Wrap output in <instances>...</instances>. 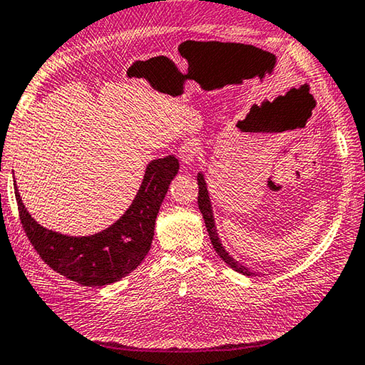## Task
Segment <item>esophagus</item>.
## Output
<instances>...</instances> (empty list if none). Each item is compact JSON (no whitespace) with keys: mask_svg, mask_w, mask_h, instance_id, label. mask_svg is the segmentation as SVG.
Segmentation results:
<instances>
[{"mask_svg":"<svg viewBox=\"0 0 365 365\" xmlns=\"http://www.w3.org/2000/svg\"><path fill=\"white\" fill-rule=\"evenodd\" d=\"M199 145L201 144H199L196 139H190V140H185L180 145V148H178V156H180V160L185 166H191V164L196 161Z\"/></svg>","mask_w":365,"mask_h":365,"instance_id":"obj_1","label":"esophagus"}]
</instances>
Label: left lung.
<instances>
[{
  "label": "left lung",
  "mask_w": 365,
  "mask_h": 365,
  "mask_svg": "<svg viewBox=\"0 0 365 365\" xmlns=\"http://www.w3.org/2000/svg\"><path fill=\"white\" fill-rule=\"evenodd\" d=\"M197 187H199L197 205H199V210H201L202 217H204V223H205V227H207V232H209V235H210V242H212L213 248H215V252L218 253L220 258L227 264V266L235 270V272L244 274V275H255V272H252V270H250L248 267L242 266L239 261H235L232 256L226 252L223 244H221V240L218 237V232H217V227H215V218H213L209 191H207V183H205V178H204V175L201 173L197 174Z\"/></svg>",
  "instance_id": "left-lung-1"
}]
</instances>
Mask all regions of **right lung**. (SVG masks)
Segmentation results:
<instances>
[{
    "instance_id": "obj_1",
    "label": "right lung",
    "mask_w": 365,
    "mask_h": 365,
    "mask_svg": "<svg viewBox=\"0 0 365 365\" xmlns=\"http://www.w3.org/2000/svg\"><path fill=\"white\" fill-rule=\"evenodd\" d=\"M178 173L174 155L148 163L144 180L128 210L107 230L73 237L46 230L16 199L21 227L48 267L83 287H106L131 274L152 247L155 221L169 185Z\"/></svg>"
}]
</instances>
